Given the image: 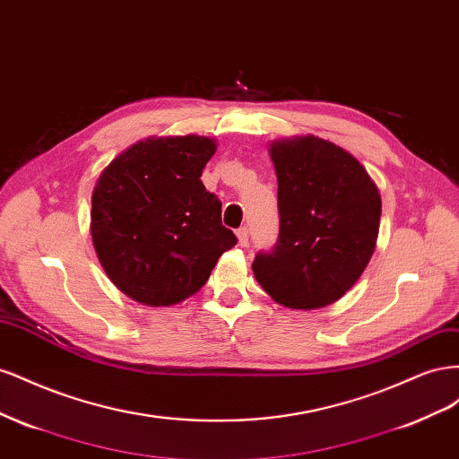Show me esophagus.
Instances as JSON below:
<instances>
[{"label": "esophagus", "instance_id": "34e87169", "mask_svg": "<svg viewBox=\"0 0 459 459\" xmlns=\"http://www.w3.org/2000/svg\"><path fill=\"white\" fill-rule=\"evenodd\" d=\"M238 241H239L241 247L248 245V230L247 228H239L238 230Z\"/></svg>", "mask_w": 459, "mask_h": 459}]
</instances>
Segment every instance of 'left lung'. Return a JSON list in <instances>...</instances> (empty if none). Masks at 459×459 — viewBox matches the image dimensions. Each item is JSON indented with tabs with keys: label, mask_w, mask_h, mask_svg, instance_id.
I'll list each match as a JSON object with an SVG mask.
<instances>
[{
	"label": "left lung",
	"mask_w": 459,
	"mask_h": 459,
	"mask_svg": "<svg viewBox=\"0 0 459 459\" xmlns=\"http://www.w3.org/2000/svg\"><path fill=\"white\" fill-rule=\"evenodd\" d=\"M280 239L255 258L262 289L281 307L316 310L364 273L379 235L381 195L349 151L316 135L270 143Z\"/></svg>",
	"instance_id": "left-lung-1"
}]
</instances>
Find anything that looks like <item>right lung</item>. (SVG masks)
<instances>
[{"instance_id": "right-lung-1", "label": "right lung", "mask_w": 459, "mask_h": 459, "mask_svg": "<svg viewBox=\"0 0 459 459\" xmlns=\"http://www.w3.org/2000/svg\"><path fill=\"white\" fill-rule=\"evenodd\" d=\"M216 140L147 137L122 151L91 193V241L108 280L145 307L195 295L235 247L221 203L201 182Z\"/></svg>"}]
</instances>
